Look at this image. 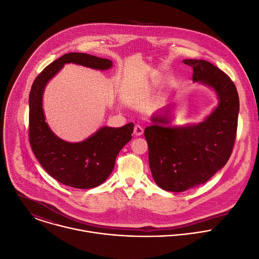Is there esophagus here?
I'll return each instance as SVG.
<instances>
[{"label":"esophagus","mask_w":259,"mask_h":259,"mask_svg":"<svg viewBox=\"0 0 259 259\" xmlns=\"http://www.w3.org/2000/svg\"><path fill=\"white\" fill-rule=\"evenodd\" d=\"M143 133H144V130H143V127L141 125H138V124L135 125V127H134V135L135 136H137V137L142 136Z\"/></svg>","instance_id":"34e87169"}]
</instances>
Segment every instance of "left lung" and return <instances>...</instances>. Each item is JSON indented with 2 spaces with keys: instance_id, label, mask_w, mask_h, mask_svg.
<instances>
[{
  "instance_id": "left-lung-1",
  "label": "left lung",
  "mask_w": 259,
  "mask_h": 259,
  "mask_svg": "<svg viewBox=\"0 0 259 259\" xmlns=\"http://www.w3.org/2000/svg\"><path fill=\"white\" fill-rule=\"evenodd\" d=\"M193 68V80L211 87L220 99L207 119L196 125L164 126L166 114L152 118L145 128L149 165L161 189L183 192L207 182L228 162L236 141L239 96L235 83L208 61H183Z\"/></svg>"
}]
</instances>
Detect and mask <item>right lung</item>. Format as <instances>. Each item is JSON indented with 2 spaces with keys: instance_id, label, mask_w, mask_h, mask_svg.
<instances>
[{
  "instance_id": "right-lung-1",
  "label": "right lung",
  "mask_w": 259,
  "mask_h": 259,
  "mask_svg": "<svg viewBox=\"0 0 259 259\" xmlns=\"http://www.w3.org/2000/svg\"><path fill=\"white\" fill-rule=\"evenodd\" d=\"M105 70L112 66L108 59L84 53L64 54L49 64L34 79L29 93L30 147L44 169L63 185L90 189L103 184L112 172L117 154L131 141L134 123L121 127L100 128L79 143H68L56 137L45 121L41 100L45 85L65 63Z\"/></svg>"
}]
</instances>
